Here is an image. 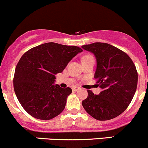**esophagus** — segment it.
I'll use <instances>...</instances> for the list:
<instances>
[{
	"mask_svg": "<svg viewBox=\"0 0 148 148\" xmlns=\"http://www.w3.org/2000/svg\"><path fill=\"white\" fill-rule=\"evenodd\" d=\"M79 89V86H74L72 87V90L74 91V92H77V91H78Z\"/></svg>",
	"mask_w": 148,
	"mask_h": 148,
	"instance_id": "1",
	"label": "esophagus"
}]
</instances>
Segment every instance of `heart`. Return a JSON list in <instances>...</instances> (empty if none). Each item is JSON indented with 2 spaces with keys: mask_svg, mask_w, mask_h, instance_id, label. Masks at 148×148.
Masks as SVG:
<instances>
[{
  "mask_svg": "<svg viewBox=\"0 0 148 148\" xmlns=\"http://www.w3.org/2000/svg\"><path fill=\"white\" fill-rule=\"evenodd\" d=\"M92 57V56H89V55H88V56H85L83 58V59H89V58H91Z\"/></svg>",
  "mask_w": 148,
  "mask_h": 148,
  "instance_id": "1",
  "label": "heart"
}]
</instances>
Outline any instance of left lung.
<instances>
[{
	"label": "left lung",
	"instance_id": "obj_1",
	"mask_svg": "<svg viewBox=\"0 0 148 148\" xmlns=\"http://www.w3.org/2000/svg\"><path fill=\"white\" fill-rule=\"evenodd\" d=\"M82 48L95 56L94 77L102 89L99 95L88 90L83 107L97 120L114 118L127 108L135 95L138 79L136 67L127 53L110 44L97 42Z\"/></svg>",
	"mask_w": 148,
	"mask_h": 148
}]
</instances>
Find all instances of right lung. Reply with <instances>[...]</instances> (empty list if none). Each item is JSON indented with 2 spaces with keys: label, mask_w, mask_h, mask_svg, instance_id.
<instances>
[{
  "label": "right lung",
  "mask_w": 148,
  "mask_h": 148,
  "mask_svg": "<svg viewBox=\"0 0 148 148\" xmlns=\"http://www.w3.org/2000/svg\"><path fill=\"white\" fill-rule=\"evenodd\" d=\"M82 49L50 42L28 50L19 60L13 78L15 93L23 108L32 117L49 120L64 110L72 92L55 84L56 75Z\"/></svg>",
  "instance_id": "right-lung-1"
}]
</instances>
